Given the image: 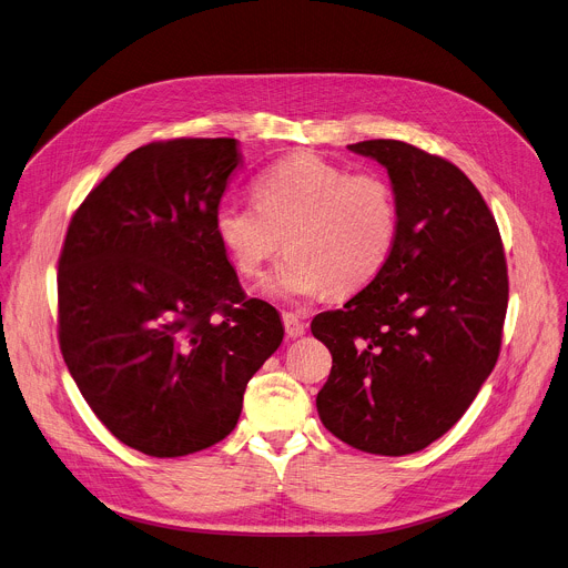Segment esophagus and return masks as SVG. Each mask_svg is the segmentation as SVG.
<instances>
[{
	"label": "esophagus",
	"instance_id": "1",
	"mask_svg": "<svg viewBox=\"0 0 568 568\" xmlns=\"http://www.w3.org/2000/svg\"><path fill=\"white\" fill-rule=\"evenodd\" d=\"M283 324H285L287 337H301V335H305V324L298 320V315H294V313H283Z\"/></svg>",
	"mask_w": 568,
	"mask_h": 568
}]
</instances>
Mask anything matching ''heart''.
Returning <instances> with one entry per match:
<instances>
[{
  "label": "heart",
  "instance_id": "1",
  "mask_svg": "<svg viewBox=\"0 0 568 568\" xmlns=\"http://www.w3.org/2000/svg\"><path fill=\"white\" fill-rule=\"evenodd\" d=\"M255 203H222L215 233L242 276L261 274L283 248L285 261L263 283L281 298L348 294L387 265L398 233L389 181L348 172L317 153H294L253 185Z\"/></svg>",
  "mask_w": 568,
  "mask_h": 568
}]
</instances>
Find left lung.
<instances>
[{
	"mask_svg": "<svg viewBox=\"0 0 568 568\" xmlns=\"http://www.w3.org/2000/svg\"><path fill=\"white\" fill-rule=\"evenodd\" d=\"M348 149L387 170L398 233L383 272L311 324L333 355L317 412L344 444L396 457L450 430L491 374L507 263L496 220L459 168L400 140Z\"/></svg>",
	"mask_w": 568,
	"mask_h": 568,
	"instance_id": "1",
	"label": "left lung"
}]
</instances>
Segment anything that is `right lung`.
<instances>
[{
  "mask_svg": "<svg viewBox=\"0 0 568 568\" xmlns=\"http://www.w3.org/2000/svg\"><path fill=\"white\" fill-rule=\"evenodd\" d=\"M242 163L233 138L149 142L77 209L59 257L65 365L122 444L181 457L237 424L251 376L283 342L215 233Z\"/></svg>",
  "mask_w": 568,
  "mask_h": 568,
  "instance_id": "1",
  "label": "right lung"
}]
</instances>
